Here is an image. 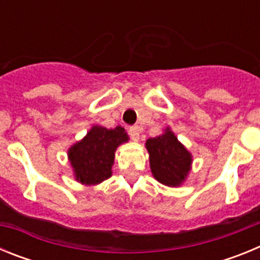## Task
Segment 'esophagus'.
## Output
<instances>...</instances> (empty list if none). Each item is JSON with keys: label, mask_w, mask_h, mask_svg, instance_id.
<instances>
[{"label": "esophagus", "mask_w": 260, "mask_h": 260, "mask_svg": "<svg viewBox=\"0 0 260 260\" xmlns=\"http://www.w3.org/2000/svg\"><path fill=\"white\" fill-rule=\"evenodd\" d=\"M128 135L132 138L133 141H138L139 139V128L137 126H132V127H128Z\"/></svg>", "instance_id": "1"}]
</instances>
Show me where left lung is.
Returning <instances> with one entry per match:
<instances>
[{
  "label": "left lung",
  "instance_id": "8db88e82",
  "mask_svg": "<svg viewBox=\"0 0 260 260\" xmlns=\"http://www.w3.org/2000/svg\"><path fill=\"white\" fill-rule=\"evenodd\" d=\"M150 153L153 177L168 186H178L186 178L191 165V155L167 128L164 134L151 138L146 143Z\"/></svg>",
  "mask_w": 260,
  "mask_h": 260
}]
</instances>
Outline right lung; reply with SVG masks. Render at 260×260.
<instances>
[{"mask_svg":"<svg viewBox=\"0 0 260 260\" xmlns=\"http://www.w3.org/2000/svg\"><path fill=\"white\" fill-rule=\"evenodd\" d=\"M125 128H105L93 126L83 141L69 150V158L77 180L86 185H96L112 176L114 152L121 143L127 142Z\"/></svg>","mask_w":260,"mask_h":260,"instance_id":"right-lung-1","label":"right lung"}]
</instances>
